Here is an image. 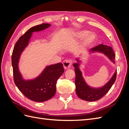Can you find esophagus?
<instances>
[{
  "mask_svg": "<svg viewBox=\"0 0 129 129\" xmlns=\"http://www.w3.org/2000/svg\"><path fill=\"white\" fill-rule=\"evenodd\" d=\"M63 65L64 68L67 69L71 67L72 66V61L71 60H66L63 62Z\"/></svg>",
  "mask_w": 129,
  "mask_h": 129,
  "instance_id": "esophagus-1",
  "label": "esophagus"
}]
</instances>
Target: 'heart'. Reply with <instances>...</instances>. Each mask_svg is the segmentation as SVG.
<instances>
[{
    "label": "heart",
    "mask_w": 129,
    "mask_h": 129,
    "mask_svg": "<svg viewBox=\"0 0 129 129\" xmlns=\"http://www.w3.org/2000/svg\"><path fill=\"white\" fill-rule=\"evenodd\" d=\"M89 34V32L88 31H82V32H81L80 33L78 34V37L79 38H83L85 36H87V35ZM96 40V36L94 34H91L89 35V36L85 38L84 40V45L85 46H90L93 44V42H95Z\"/></svg>",
    "instance_id": "heart-1"
}]
</instances>
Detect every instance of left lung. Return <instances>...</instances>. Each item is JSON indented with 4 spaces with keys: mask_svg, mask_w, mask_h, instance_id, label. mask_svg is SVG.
Here are the masks:
<instances>
[{
    "mask_svg": "<svg viewBox=\"0 0 129 129\" xmlns=\"http://www.w3.org/2000/svg\"><path fill=\"white\" fill-rule=\"evenodd\" d=\"M90 52H100L103 53L110 59L113 63H115V54L112 49V48L107 45L101 44L95 47L92 48ZM76 61L79 63H74L73 66L75 68V72L76 74L75 77V85H76V92L78 97L82 100L87 101H96L101 99L109 91L114 83L116 79L117 71H116L114 75L109 81L104 86L100 88H93L90 87L85 83V82L82 76V74L79 67L80 61L79 59H76Z\"/></svg>",
    "mask_w": 129,
    "mask_h": 129,
    "instance_id": "1",
    "label": "left lung"
}]
</instances>
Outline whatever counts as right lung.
<instances>
[{
	"label": "right lung",
	"mask_w": 129,
	"mask_h": 129,
	"mask_svg": "<svg viewBox=\"0 0 129 129\" xmlns=\"http://www.w3.org/2000/svg\"><path fill=\"white\" fill-rule=\"evenodd\" d=\"M50 26L49 24H42L29 28L17 41L12 55L14 83L23 95L34 102H45L55 95L57 80L64 72L63 64L58 63L47 66L36 79L25 80L19 72V60L23 50L28 45L33 32L42 30Z\"/></svg>",
	"instance_id": "add662e5"
}]
</instances>
